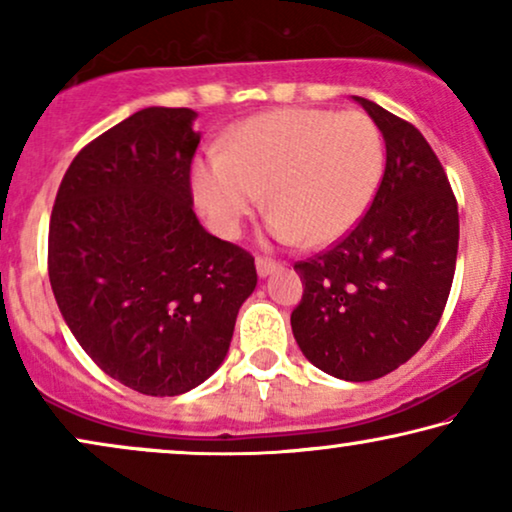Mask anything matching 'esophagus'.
<instances>
[{
  "mask_svg": "<svg viewBox=\"0 0 512 512\" xmlns=\"http://www.w3.org/2000/svg\"><path fill=\"white\" fill-rule=\"evenodd\" d=\"M279 268V263H275V261H270V258H256V272H258V277H270L272 272H275Z\"/></svg>",
  "mask_w": 512,
  "mask_h": 512,
  "instance_id": "esophagus-1",
  "label": "esophagus"
}]
</instances>
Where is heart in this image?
Returning a JSON list of instances; mask_svg holds the SVG:
<instances>
[{
    "mask_svg": "<svg viewBox=\"0 0 512 512\" xmlns=\"http://www.w3.org/2000/svg\"><path fill=\"white\" fill-rule=\"evenodd\" d=\"M382 170V137L368 116L289 107L247 118L223 153L195 158L191 191L223 237L240 235L265 193L270 240L328 247L359 226Z\"/></svg>",
    "mask_w": 512,
    "mask_h": 512,
    "instance_id": "obj_1",
    "label": "heart"
}]
</instances>
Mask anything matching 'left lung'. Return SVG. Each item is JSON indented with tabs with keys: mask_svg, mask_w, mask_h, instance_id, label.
Returning <instances> with one entry per match:
<instances>
[{
	"mask_svg": "<svg viewBox=\"0 0 512 512\" xmlns=\"http://www.w3.org/2000/svg\"><path fill=\"white\" fill-rule=\"evenodd\" d=\"M354 102L382 132L387 165L359 226L293 265L303 298L291 328L312 366L368 382L403 366L436 331L457 265L459 212L422 132L366 97Z\"/></svg>",
	"mask_w": 512,
	"mask_h": 512,
	"instance_id": "8db88e82",
	"label": "left lung"
}]
</instances>
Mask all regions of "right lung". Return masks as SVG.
<instances>
[{"label": "right lung", "instance_id": "right-lung-1", "mask_svg": "<svg viewBox=\"0 0 512 512\" xmlns=\"http://www.w3.org/2000/svg\"><path fill=\"white\" fill-rule=\"evenodd\" d=\"M195 118L146 107L90 142L48 228L62 319L104 373L146 396L186 394L214 375L258 282L251 254L193 212Z\"/></svg>", "mask_w": 512, "mask_h": 512}]
</instances>
